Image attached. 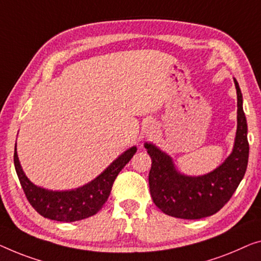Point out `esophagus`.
I'll return each instance as SVG.
<instances>
[{
	"label": "esophagus",
	"mask_w": 261,
	"mask_h": 261,
	"mask_svg": "<svg viewBox=\"0 0 261 261\" xmlns=\"http://www.w3.org/2000/svg\"><path fill=\"white\" fill-rule=\"evenodd\" d=\"M155 129H157V125H155V123L150 122L146 126V134H152V132L155 131Z\"/></svg>",
	"instance_id": "1"
}]
</instances>
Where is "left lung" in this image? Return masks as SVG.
Segmentation results:
<instances>
[{"mask_svg": "<svg viewBox=\"0 0 261 261\" xmlns=\"http://www.w3.org/2000/svg\"><path fill=\"white\" fill-rule=\"evenodd\" d=\"M234 84L238 98L236 142L232 153L219 168L204 176H184L174 169L170 155L152 144L144 145L152 161L149 173L151 196L155 206L165 215L180 219H201L215 215L231 199L244 178L250 146L243 96L236 79Z\"/></svg>", "mask_w": 261, "mask_h": 261, "instance_id": "8db88e82", "label": "left lung"}]
</instances>
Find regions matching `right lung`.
Returning a JSON list of instances; mask_svg holds the SVG:
<instances>
[{"mask_svg":"<svg viewBox=\"0 0 261 261\" xmlns=\"http://www.w3.org/2000/svg\"><path fill=\"white\" fill-rule=\"evenodd\" d=\"M136 150L137 149L134 146L125 151L96 179L71 191H50L34 185L23 172L16 147L14 152V164L30 205L44 218L71 223L96 215L103 207L110 196L116 177L134 157Z\"/></svg>","mask_w":261,"mask_h":261,"instance_id":"right-lung-1","label":"right lung"}]
</instances>
